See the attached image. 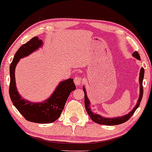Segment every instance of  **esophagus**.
Wrapping results in <instances>:
<instances>
[{
  "mask_svg": "<svg viewBox=\"0 0 152 152\" xmlns=\"http://www.w3.org/2000/svg\"><path fill=\"white\" fill-rule=\"evenodd\" d=\"M83 81H84V80H83L82 78L79 77V76H76V77L74 79V83L75 84H76V86H79L80 85L82 84Z\"/></svg>",
  "mask_w": 152,
  "mask_h": 152,
  "instance_id": "esophagus-1",
  "label": "esophagus"
}]
</instances>
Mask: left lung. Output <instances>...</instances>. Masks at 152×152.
I'll return each instance as SVG.
<instances>
[{
    "instance_id": "left-lung-1",
    "label": "left lung",
    "mask_w": 152,
    "mask_h": 152,
    "mask_svg": "<svg viewBox=\"0 0 152 152\" xmlns=\"http://www.w3.org/2000/svg\"><path fill=\"white\" fill-rule=\"evenodd\" d=\"M133 57L136 58L137 60H141L139 54L137 52H134L133 53ZM144 68H141L140 70V73H139V84H140V93H139V97L137 101L136 105L134 106V107L133 108L132 110L128 113V114L125 115L123 116H119V117H115V118H105L104 116H102L100 115L96 114L94 113V112L91 111V107H90V101L88 98L87 94H86V91L85 86H83V90L84 91V104H85V108H86V112H87L88 115H89L91 119L95 123H98V124H102V125H106V126H115V125H119L122 124V123L126 122L128 121V119H130L131 116L133 115L134 112L136 110V109L139 106L140 102H141V99H142L143 96V80H144Z\"/></svg>"
}]
</instances>
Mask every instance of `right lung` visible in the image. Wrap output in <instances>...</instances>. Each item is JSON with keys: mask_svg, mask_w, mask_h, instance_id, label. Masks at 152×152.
<instances>
[{"mask_svg": "<svg viewBox=\"0 0 152 152\" xmlns=\"http://www.w3.org/2000/svg\"><path fill=\"white\" fill-rule=\"evenodd\" d=\"M43 46V42L38 37L31 38L19 48L10 66L9 94L15 107L28 121L37 123H50L61 115L65 104L71 91L76 89L73 79L61 81L55 91L45 100L32 102L22 98L16 88L15 69L20 59L29 56Z\"/></svg>", "mask_w": 152, "mask_h": 152, "instance_id": "add662e5", "label": "right lung"}]
</instances>
